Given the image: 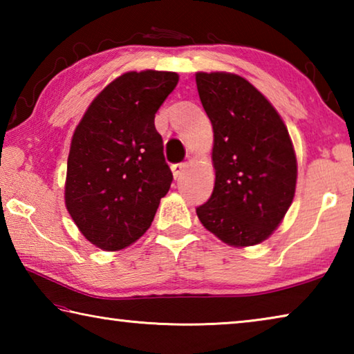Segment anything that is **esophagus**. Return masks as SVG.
Listing matches in <instances>:
<instances>
[{
    "mask_svg": "<svg viewBox=\"0 0 354 354\" xmlns=\"http://www.w3.org/2000/svg\"><path fill=\"white\" fill-rule=\"evenodd\" d=\"M187 169V164L185 162H179V164H173L171 165V171H173V176L179 178L184 173V170Z\"/></svg>",
    "mask_w": 354,
    "mask_h": 354,
    "instance_id": "esophagus-1",
    "label": "esophagus"
}]
</instances>
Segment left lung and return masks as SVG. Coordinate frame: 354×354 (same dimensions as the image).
Listing matches in <instances>:
<instances>
[{
    "instance_id": "left-lung-1",
    "label": "left lung",
    "mask_w": 354,
    "mask_h": 354,
    "mask_svg": "<svg viewBox=\"0 0 354 354\" xmlns=\"http://www.w3.org/2000/svg\"><path fill=\"white\" fill-rule=\"evenodd\" d=\"M214 129V192L196 215L232 247L261 243L279 226L297 185V158L283 118L245 77L195 75Z\"/></svg>"
}]
</instances>
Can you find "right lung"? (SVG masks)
Wrapping results in <instances>:
<instances>
[{
    "instance_id": "obj_1",
    "label": "right lung",
    "mask_w": 354,
    "mask_h": 354,
    "mask_svg": "<svg viewBox=\"0 0 354 354\" xmlns=\"http://www.w3.org/2000/svg\"><path fill=\"white\" fill-rule=\"evenodd\" d=\"M173 71H128L106 86L71 139L65 206L95 247L117 251L145 234L173 181L154 115Z\"/></svg>"
}]
</instances>
